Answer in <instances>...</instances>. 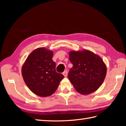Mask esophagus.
<instances>
[{
    "label": "esophagus",
    "mask_w": 126,
    "mask_h": 126,
    "mask_svg": "<svg viewBox=\"0 0 126 126\" xmlns=\"http://www.w3.org/2000/svg\"><path fill=\"white\" fill-rule=\"evenodd\" d=\"M63 75L64 76V77H67V75H68V71L67 70H65L63 72Z\"/></svg>",
    "instance_id": "esophagus-1"
}]
</instances>
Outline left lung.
I'll use <instances>...</instances> for the list:
<instances>
[{
    "label": "left lung",
    "mask_w": 126,
    "mask_h": 126,
    "mask_svg": "<svg viewBox=\"0 0 126 126\" xmlns=\"http://www.w3.org/2000/svg\"><path fill=\"white\" fill-rule=\"evenodd\" d=\"M69 57L73 66L68 77L77 92L88 95L97 90L107 73V66L100 56L88 50H83L70 51Z\"/></svg>",
    "instance_id": "left-lung-1"
}]
</instances>
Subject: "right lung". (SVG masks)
<instances>
[{"label": "right lung", "instance_id": "right-lung-1", "mask_svg": "<svg viewBox=\"0 0 126 126\" xmlns=\"http://www.w3.org/2000/svg\"><path fill=\"white\" fill-rule=\"evenodd\" d=\"M53 52L45 47L37 48L30 53L22 66L25 84L32 92L41 97L52 95L64 77L56 71Z\"/></svg>", "mask_w": 126, "mask_h": 126}]
</instances>
